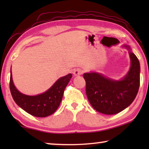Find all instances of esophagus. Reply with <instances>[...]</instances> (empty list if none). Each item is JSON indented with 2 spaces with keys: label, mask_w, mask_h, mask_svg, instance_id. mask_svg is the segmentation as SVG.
<instances>
[{
  "label": "esophagus",
  "mask_w": 149,
  "mask_h": 149,
  "mask_svg": "<svg viewBox=\"0 0 149 149\" xmlns=\"http://www.w3.org/2000/svg\"><path fill=\"white\" fill-rule=\"evenodd\" d=\"M82 73H83V70H81V68H76L73 70V74H74L75 76L82 74Z\"/></svg>",
  "instance_id": "obj_1"
}]
</instances>
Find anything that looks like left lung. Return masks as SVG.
Segmentation results:
<instances>
[{
	"label": "left lung",
	"mask_w": 149,
	"mask_h": 149,
	"mask_svg": "<svg viewBox=\"0 0 149 149\" xmlns=\"http://www.w3.org/2000/svg\"><path fill=\"white\" fill-rule=\"evenodd\" d=\"M130 50L129 46L124 45ZM131 67L121 81L106 78L98 73H85L87 97L95 111L105 115H115L129 107L136 97L140 87V63L130 51Z\"/></svg>",
	"instance_id": "8db88e82"
}]
</instances>
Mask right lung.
Wrapping results in <instances>:
<instances>
[{"instance_id": "1", "label": "right lung", "mask_w": 149, "mask_h": 149, "mask_svg": "<svg viewBox=\"0 0 149 149\" xmlns=\"http://www.w3.org/2000/svg\"><path fill=\"white\" fill-rule=\"evenodd\" d=\"M72 75L68 74L59 79L46 92L30 96L20 93L13 84L10 76L9 87L12 97L20 108L36 117H46L55 113L62 101L65 88Z\"/></svg>"}]
</instances>
